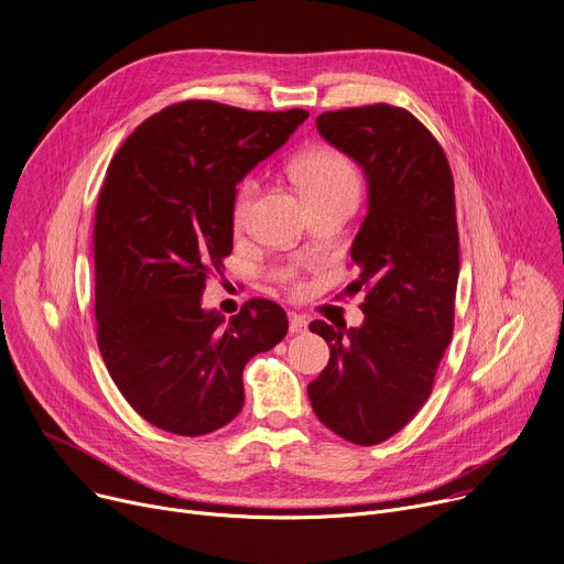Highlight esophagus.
I'll return each instance as SVG.
<instances>
[{
    "instance_id": "1",
    "label": "esophagus",
    "mask_w": 564,
    "mask_h": 564,
    "mask_svg": "<svg viewBox=\"0 0 564 564\" xmlns=\"http://www.w3.org/2000/svg\"><path fill=\"white\" fill-rule=\"evenodd\" d=\"M305 328H308V319H305L303 315L292 313V315H290V333H292V335L305 333Z\"/></svg>"
}]
</instances>
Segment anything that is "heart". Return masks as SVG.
<instances>
[{
	"instance_id": "obj_1",
	"label": "heart",
	"mask_w": 564,
	"mask_h": 564,
	"mask_svg": "<svg viewBox=\"0 0 564 564\" xmlns=\"http://www.w3.org/2000/svg\"><path fill=\"white\" fill-rule=\"evenodd\" d=\"M292 177L301 195L308 202L333 195H346L357 199V193H360V173H357V166L350 158H346L344 152L335 148H317L308 152V155L299 158L292 166ZM256 193H259V184L247 177L240 184L234 202L236 227H242L247 223Z\"/></svg>"
}]
</instances>
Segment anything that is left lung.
Listing matches in <instances>:
<instances>
[{
	"instance_id": "8db88e82",
	"label": "left lung",
	"mask_w": 564,
	"mask_h": 564,
	"mask_svg": "<svg viewBox=\"0 0 564 564\" xmlns=\"http://www.w3.org/2000/svg\"><path fill=\"white\" fill-rule=\"evenodd\" d=\"M319 134L362 166L369 214L350 259L367 290L360 328L313 322L330 346L308 384L317 419L355 445H378L427 402L452 339L458 281L454 180L434 134L387 104L317 117Z\"/></svg>"
}]
</instances>
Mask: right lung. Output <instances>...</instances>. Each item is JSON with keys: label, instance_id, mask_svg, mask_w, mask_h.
Returning a JSON list of instances; mask_svg holds the SVG:
<instances>
[{"label": "right lung", "instance_id": "obj_1", "mask_svg": "<svg viewBox=\"0 0 564 564\" xmlns=\"http://www.w3.org/2000/svg\"><path fill=\"white\" fill-rule=\"evenodd\" d=\"M308 119L184 100L119 148L94 218L96 337L134 412L180 436L212 434L245 402L242 369L288 333L279 303L247 301L229 322L202 308L234 247L236 184Z\"/></svg>", "mask_w": 564, "mask_h": 564}]
</instances>
